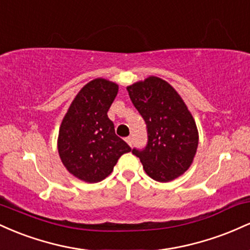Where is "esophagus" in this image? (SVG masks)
<instances>
[{
	"mask_svg": "<svg viewBox=\"0 0 250 250\" xmlns=\"http://www.w3.org/2000/svg\"><path fill=\"white\" fill-rule=\"evenodd\" d=\"M125 142H127L129 146H131V145H133V139H131V137H130V136L125 137Z\"/></svg>",
	"mask_w": 250,
	"mask_h": 250,
	"instance_id": "34e87169",
	"label": "esophagus"
}]
</instances>
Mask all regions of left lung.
Returning a JSON list of instances; mask_svg holds the SVG:
<instances>
[{"label":"left lung","mask_w":250,"mask_h":250,"mask_svg":"<svg viewBox=\"0 0 250 250\" xmlns=\"http://www.w3.org/2000/svg\"><path fill=\"white\" fill-rule=\"evenodd\" d=\"M135 108L147 125L148 143L133 149L149 177L170 182L188 170L199 146L196 123L182 97L165 80L149 76L128 85Z\"/></svg>","instance_id":"obj_1"}]
</instances>
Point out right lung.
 Returning a JSON list of instances; mask_svg holds the SVG:
<instances>
[{"mask_svg": "<svg viewBox=\"0 0 250 250\" xmlns=\"http://www.w3.org/2000/svg\"><path fill=\"white\" fill-rule=\"evenodd\" d=\"M119 85L105 79L88 82L63 117L57 137L60 159L69 173L88 183L104 180L131 148L115 134L107 115Z\"/></svg>", "mask_w": 250, "mask_h": 250, "instance_id": "1", "label": "right lung"}]
</instances>
